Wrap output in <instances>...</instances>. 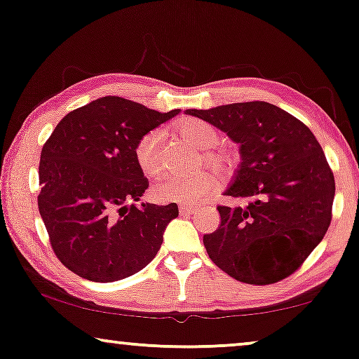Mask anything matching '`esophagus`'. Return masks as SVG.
<instances>
[{
	"label": "esophagus",
	"mask_w": 359,
	"mask_h": 359,
	"mask_svg": "<svg viewBox=\"0 0 359 359\" xmlns=\"http://www.w3.org/2000/svg\"><path fill=\"white\" fill-rule=\"evenodd\" d=\"M178 209H180L181 214H194L196 212L194 208H191V205H184V204H181Z\"/></svg>",
	"instance_id": "1"
}]
</instances>
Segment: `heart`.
<instances>
[{"label":"heart","instance_id":"heart-1","mask_svg":"<svg viewBox=\"0 0 359 359\" xmlns=\"http://www.w3.org/2000/svg\"><path fill=\"white\" fill-rule=\"evenodd\" d=\"M176 132L199 150L196 165H209L214 170L229 171L233 168L235 156L222 147H215L220 140L219 130L209 122L201 119H186L176 126ZM163 132L158 129L145 132L137 140L134 156L142 173L147 176L158 175L163 168ZM217 188V176L210 170H198L193 173H168L156 181L151 196L158 203H178L198 205Z\"/></svg>","mask_w":359,"mask_h":359}]
</instances>
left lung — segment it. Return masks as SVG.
Masks as SVG:
<instances>
[{
	"instance_id": "8db88e82",
	"label": "left lung",
	"mask_w": 359,
	"mask_h": 359,
	"mask_svg": "<svg viewBox=\"0 0 359 359\" xmlns=\"http://www.w3.org/2000/svg\"><path fill=\"white\" fill-rule=\"evenodd\" d=\"M186 114L224 130L242 155L225 196L247 204L217 205L219 229L203 238L209 258L247 284L264 286L291 276L332 222L335 178L316 135L264 101Z\"/></svg>"
}]
</instances>
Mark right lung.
I'll use <instances>...</instances> for the list:
<instances>
[{
	"mask_svg": "<svg viewBox=\"0 0 359 359\" xmlns=\"http://www.w3.org/2000/svg\"><path fill=\"white\" fill-rule=\"evenodd\" d=\"M180 109L104 96L68 112L41 151L37 196L53 253L78 276L119 281L144 269L178 205L137 204L149 188L134 147Z\"/></svg>",
	"mask_w": 359,
	"mask_h": 359,
	"instance_id": "add662e5",
	"label": "right lung"
}]
</instances>
